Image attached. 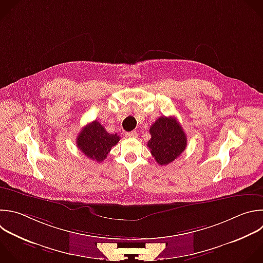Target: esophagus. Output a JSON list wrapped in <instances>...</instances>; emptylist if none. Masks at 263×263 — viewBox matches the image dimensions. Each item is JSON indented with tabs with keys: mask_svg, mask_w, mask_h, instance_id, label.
Here are the masks:
<instances>
[{
	"mask_svg": "<svg viewBox=\"0 0 263 263\" xmlns=\"http://www.w3.org/2000/svg\"><path fill=\"white\" fill-rule=\"evenodd\" d=\"M125 135L129 138H134V137L137 136V132L136 131H131V132H127Z\"/></svg>",
	"mask_w": 263,
	"mask_h": 263,
	"instance_id": "esophagus-1",
	"label": "esophagus"
}]
</instances>
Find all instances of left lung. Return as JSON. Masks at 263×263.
Instances as JSON below:
<instances>
[{
  "mask_svg": "<svg viewBox=\"0 0 263 263\" xmlns=\"http://www.w3.org/2000/svg\"><path fill=\"white\" fill-rule=\"evenodd\" d=\"M149 133L147 147L160 165L176 160L187 146L186 134L176 118L160 117L151 126Z\"/></svg>",
  "mask_w": 263,
  "mask_h": 263,
  "instance_id": "left-lung-1",
  "label": "left lung"
}]
</instances>
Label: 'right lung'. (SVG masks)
<instances>
[{"label": "right lung", "mask_w": 263, "mask_h": 263, "mask_svg": "<svg viewBox=\"0 0 263 263\" xmlns=\"http://www.w3.org/2000/svg\"><path fill=\"white\" fill-rule=\"evenodd\" d=\"M120 138L118 134L108 133L98 121H94L81 129L76 143L87 158L102 162L111 147L120 141Z\"/></svg>", "instance_id": "add662e5"}]
</instances>
